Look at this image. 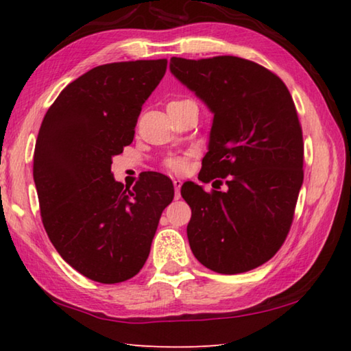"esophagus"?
Here are the masks:
<instances>
[{"label": "esophagus", "instance_id": "34e87169", "mask_svg": "<svg viewBox=\"0 0 351 351\" xmlns=\"http://www.w3.org/2000/svg\"><path fill=\"white\" fill-rule=\"evenodd\" d=\"M173 186H175V197L176 199H180V190H181V186H182V181L181 180H173Z\"/></svg>", "mask_w": 351, "mask_h": 351}]
</instances>
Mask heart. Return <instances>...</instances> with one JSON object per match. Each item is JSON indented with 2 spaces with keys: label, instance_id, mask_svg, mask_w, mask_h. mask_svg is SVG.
<instances>
[{
  "label": "heart",
  "instance_id": "1",
  "mask_svg": "<svg viewBox=\"0 0 351 351\" xmlns=\"http://www.w3.org/2000/svg\"><path fill=\"white\" fill-rule=\"evenodd\" d=\"M186 103H192V101L190 99H175V101H170L169 106H180V104H186ZM165 165H167V169L176 171V173H180V171H182L184 167H186V162H184L182 158L170 156L165 159Z\"/></svg>",
  "mask_w": 351,
  "mask_h": 351
}]
</instances>
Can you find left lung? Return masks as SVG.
Returning a JSON list of instances; mask_svg holds the SVG:
<instances>
[{"mask_svg":"<svg viewBox=\"0 0 351 351\" xmlns=\"http://www.w3.org/2000/svg\"><path fill=\"white\" fill-rule=\"evenodd\" d=\"M170 70L215 114L197 178L226 184L224 192L182 186L192 208L190 248L222 275L256 269L284 244L304 181L302 127L291 95L276 73L238 56H173Z\"/></svg>","mask_w":351,"mask_h":351,"instance_id":"8db88e82","label":"left lung"}]
</instances>
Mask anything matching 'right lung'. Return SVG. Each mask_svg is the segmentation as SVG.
<instances>
[{
  "instance_id": "right-lung-1",
  "label": "right lung",
  "mask_w": 351,
  "mask_h": 351,
  "mask_svg": "<svg viewBox=\"0 0 351 351\" xmlns=\"http://www.w3.org/2000/svg\"><path fill=\"white\" fill-rule=\"evenodd\" d=\"M165 70V58L88 70L62 88L38 132L34 180L43 226L61 258L92 281L135 276L173 199L165 175L149 171L124 189L110 170Z\"/></svg>"
}]
</instances>
